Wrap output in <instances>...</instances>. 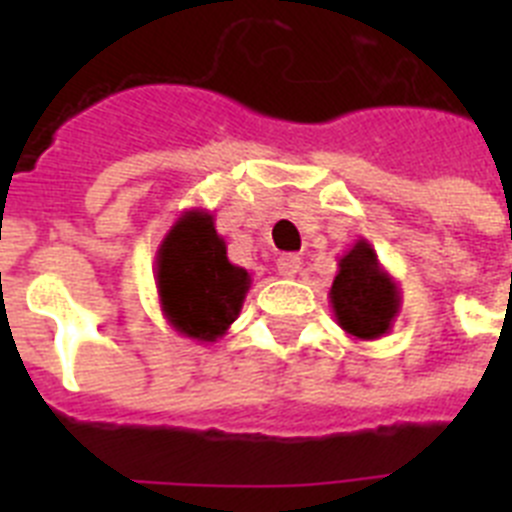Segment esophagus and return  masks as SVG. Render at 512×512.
Wrapping results in <instances>:
<instances>
[{
    "instance_id": "esophagus-1",
    "label": "esophagus",
    "mask_w": 512,
    "mask_h": 512,
    "mask_svg": "<svg viewBox=\"0 0 512 512\" xmlns=\"http://www.w3.org/2000/svg\"><path fill=\"white\" fill-rule=\"evenodd\" d=\"M300 256H295V253H282L277 259V271L282 274L284 279H295L297 274H300Z\"/></svg>"
}]
</instances>
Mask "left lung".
Wrapping results in <instances>:
<instances>
[{
    "mask_svg": "<svg viewBox=\"0 0 512 512\" xmlns=\"http://www.w3.org/2000/svg\"><path fill=\"white\" fill-rule=\"evenodd\" d=\"M336 323L356 341L387 336L402 307V295L392 274L379 264L377 251L359 238L338 259V274L328 292Z\"/></svg>",
    "mask_w": 512,
    "mask_h": 512,
    "instance_id": "1",
    "label": "left lung"
}]
</instances>
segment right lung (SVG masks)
<instances>
[{
	"label": "right lung",
	"mask_w": 512,
	"mask_h": 512,
	"mask_svg": "<svg viewBox=\"0 0 512 512\" xmlns=\"http://www.w3.org/2000/svg\"><path fill=\"white\" fill-rule=\"evenodd\" d=\"M156 289L166 323L184 338L215 343L241 315L251 274L228 261L207 210L182 212L156 251Z\"/></svg>",
	"instance_id": "obj_1"
}]
</instances>
